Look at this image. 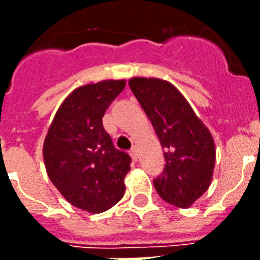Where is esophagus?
<instances>
[{"instance_id":"obj_1","label":"esophagus","mask_w":260,"mask_h":260,"mask_svg":"<svg viewBox=\"0 0 260 260\" xmlns=\"http://www.w3.org/2000/svg\"><path fill=\"white\" fill-rule=\"evenodd\" d=\"M131 156L136 160L139 158V151H138V147H134L132 150H131Z\"/></svg>"}]
</instances>
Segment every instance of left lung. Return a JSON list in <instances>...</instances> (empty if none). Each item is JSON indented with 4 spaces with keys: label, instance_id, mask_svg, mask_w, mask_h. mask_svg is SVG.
<instances>
[{
    "label": "left lung",
    "instance_id": "left-lung-1",
    "mask_svg": "<svg viewBox=\"0 0 260 260\" xmlns=\"http://www.w3.org/2000/svg\"><path fill=\"white\" fill-rule=\"evenodd\" d=\"M129 87L150 118L165 150V170L154 186L166 202L190 208L213 177L216 147L210 131L182 93L159 78L129 79Z\"/></svg>",
    "mask_w": 260,
    "mask_h": 260
}]
</instances>
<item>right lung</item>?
<instances>
[{"mask_svg": "<svg viewBox=\"0 0 260 260\" xmlns=\"http://www.w3.org/2000/svg\"><path fill=\"white\" fill-rule=\"evenodd\" d=\"M125 87V79H106L71 91L56 110L43 144L51 182L78 209L102 213L125 193L131 156L114 148L102 117Z\"/></svg>", "mask_w": 260, "mask_h": 260, "instance_id": "1", "label": "right lung"}]
</instances>
